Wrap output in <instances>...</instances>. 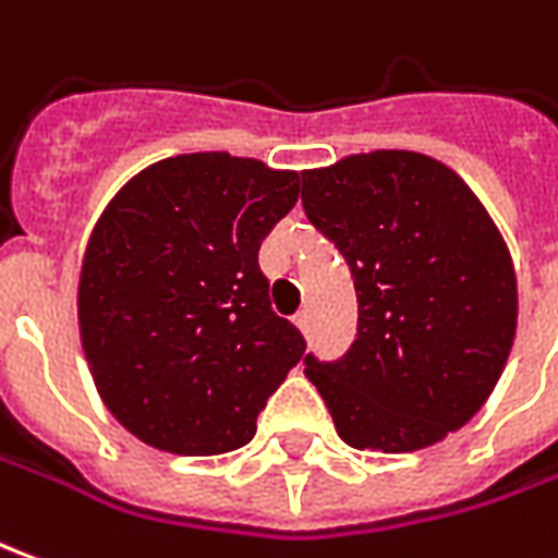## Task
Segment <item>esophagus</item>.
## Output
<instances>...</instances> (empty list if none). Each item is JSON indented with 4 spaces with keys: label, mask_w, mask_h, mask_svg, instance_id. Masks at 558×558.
Returning <instances> with one entry per match:
<instances>
[{
    "label": "esophagus",
    "mask_w": 558,
    "mask_h": 558,
    "mask_svg": "<svg viewBox=\"0 0 558 558\" xmlns=\"http://www.w3.org/2000/svg\"><path fill=\"white\" fill-rule=\"evenodd\" d=\"M293 324L299 329H302V332H308V324H311L308 311H299V314H295V317H293Z\"/></svg>",
    "instance_id": "obj_1"
}]
</instances>
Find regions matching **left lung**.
<instances>
[{
    "label": "left lung",
    "instance_id": "obj_1",
    "mask_svg": "<svg viewBox=\"0 0 558 558\" xmlns=\"http://www.w3.org/2000/svg\"><path fill=\"white\" fill-rule=\"evenodd\" d=\"M302 207L357 290L348 354L305 357L339 437L397 454L464 427L517 336V271L486 207L452 168L407 149L302 170Z\"/></svg>",
    "mask_w": 558,
    "mask_h": 558
}]
</instances>
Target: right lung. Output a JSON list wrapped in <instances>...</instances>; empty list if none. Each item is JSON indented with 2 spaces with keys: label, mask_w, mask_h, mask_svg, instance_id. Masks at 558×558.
Returning a JSON list of instances; mask_svg holds the SVG:
<instances>
[{
  "label": "right lung",
  "mask_w": 558,
  "mask_h": 558,
  "mask_svg": "<svg viewBox=\"0 0 558 558\" xmlns=\"http://www.w3.org/2000/svg\"><path fill=\"white\" fill-rule=\"evenodd\" d=\"M299 173L229 151L155 161L106 204L78 278V332L106 409L161 452L247 446L305 354L271 311L259 244Z\"/></svg>",
  "instance_id": "1"
}]
</instances>
